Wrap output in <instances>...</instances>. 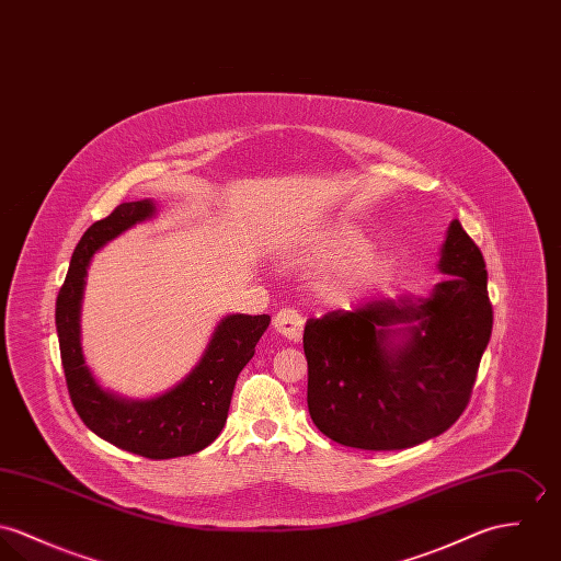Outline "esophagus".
Masks as SVG:
<instances>
[{
    "label": "esophagus",
    "instance_id": "esophagus-1",
    "mask_svg": "<svg viewBox=\"0 0 561 561\" xmlns=\"http://www.w3.org/2000/svg\"><path fill=\"white\" fill-rule=\"evenodd\" d=\"M273 329L290 342H299L304 337V316L297 310L284 308L273 316Z\"/></svg>",
    "mask_w": 561,
    "mask_h": 561
}]
</instances>
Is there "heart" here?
<instances>
[{
  "label": "heart",
  "instance_id": "b5f03b06",
  "mask_svg": "<svg viewBox=\"0 0 561 561\" xmlns=\"http://www.w3.org/2000/svg\"><path fill=\"white\" fill-rule=\"evenodd\" d=\"M373 250V239L362 228L337 221L304 237L293 253L299 264L311 268L340 266L322 288L327 297L340 299L351 288L374 282L389 271V260Z\"/></svg>",
  "mask_w": 561,
  "mask_h": 561
}]
</instances>
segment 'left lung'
<instances>
[{"mask_svg":"<svg viewBox=\"0 0 561 561\" xmlns=\"http://www.w3.org/2000/svg\"><path fill=\"white\" fill-rule=\"evenodd\" d=\"M438 268L454 275L431 297L400 293L353 311L310 318L304 331L308 409L331 440L393 451L443 435L471 400L493 331L486 262L451 221ZM420 319L412 340L388 348L398 321Z\"/></svg>","mask_w":561,"mask_h":561,"instance_id":"obj_1","label":"left lung"}]
</instances>
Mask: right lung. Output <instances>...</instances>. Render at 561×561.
I'll list each match as a JSON object with an SVG mask.
<instances>
[{
  "label": "right lung",
  "instance_id": "1",
  "mask_svg": "<svg viewBox=\"0 0 561 561\" xmlns=\"http://www.w3.org/2000/svg\"><path fill=\"white\" fill-rule=\"evenodd\" d=\"M152 202H126L92 224L72 251L70 266L56 301L64 378L81 422L112 445L163 460L188 456L210 445L226 426L232 391L248 366L271 316H228L217 327L202 362L170 393L150 402H126L103 391L83 364L79 346V306L83 277L94 251L150 217Z\"/></svg>",
  "mask_w": 561,
  "mask_h": 561
}]
</instances>
